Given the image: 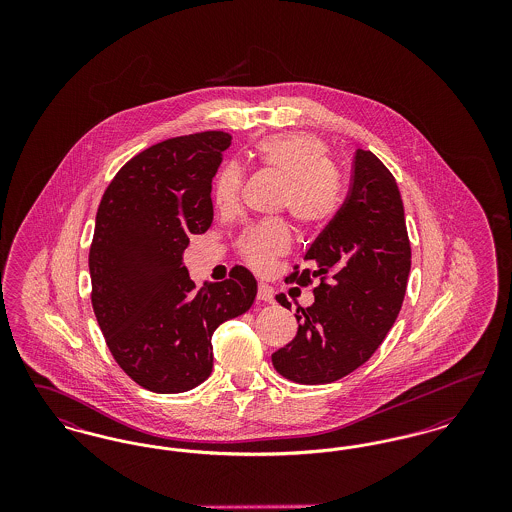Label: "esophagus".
Here are the masks:
<instances>
[{"mask_svg": "<svg viewBox=\"0 0 512 512\" xmlns=\"http://www.w3.org/2000/svg\"><path fill=\"white\" fill-rule=\"evenodd\" d=\"M257 299H259L261 303H272V301H274V292H272V288L267 286V284H259Z\"/></svg>", "mask_w": 512, "mask_h": 512, "instance_id": "1", "label": "esophagus"}]
</instances>
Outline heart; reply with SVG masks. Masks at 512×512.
I'll list each match as a JSON object with an SVG mask.
<instances>
[{"label":"heart","mask_w":512,"mask_h":512,"mask_svg":"<svg viewBox=\"0 0 512 512\" xmlns=\"http://www.w3.org/2000/svg\"><path fill=\"white\" fill-rule=\"evenodd\" d=\"M255 157L267 171L286 180L280 205L305 228H318L332 219L340 207V176L332 167L328 147L307 132L274 134L255 147ZM244 182L236 163L220 169L213 184V201L220 211L234 209ZM292 244L286 222L268 220L247 228L240 240V253L249 267L265 270Z\"/></svg>","instance_id":"1"}]
</instances>
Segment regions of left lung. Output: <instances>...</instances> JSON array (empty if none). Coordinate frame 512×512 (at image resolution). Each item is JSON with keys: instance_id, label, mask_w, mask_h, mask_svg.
Returning a JSON list of instances; mask_svg holds the SVG:
<instances>
[{"instance_id": "left-lung-1", "label": "left lung", "mask_w": 512, "mask_h": 512, "mask_svg": "<svg viewBox=\"0 0 512 512\" xmlns=\"http://www.w3.org/2000/svg\"><path fill=\"white\" fill-rule=\"evenodd\" d=\"M313 270H295L290 282L313 278L315 303L297 307V334L272 353L284 378L317 386L365 365L401 311L411 272V244L397 182L365 149L353 159L351 188L336 217L305 253ZM276 301L290 309L284 293Z\"/></svg>"}]
</instances>
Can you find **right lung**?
Masks as SVG:
<instances>
[{
  "instance_id": "obj_1",
  "label": "right lung",
  "mask_w": 512,
  "mask_h": 512,
  "mask_svg": "<svg viewBox=\"0 0 512 512\" xmlns=\"http://www.w3.org/2000/svg\"><path fill=\"white\" fill-rule=\"evenodd\" d=\"M226 132L171 138L132 157L107 186L90 247L92 305L122 370L153 393H182L213 370V332L253 305L245 267L195 292L182 263L213 222L211 182Z\"/></svg>"
}]
</instances>
